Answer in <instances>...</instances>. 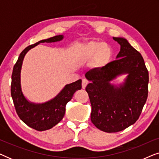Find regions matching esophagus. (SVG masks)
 Returning a JSON list of instances; mask_svg holds the SVG:
<instances>
[{
    "label": "esophagus",
    "instance_id": "obj_1",
    "mask_svg": "<svg viewBox=\"0 0 159 159\" xmlns=\"http://www.w3.org/2000/svg\"><path fill=\"white\" fill-rule=\"evenodd\" d=\"M88 84V80H86V79L82 80V88H83V89L85 88L86 86H87V84Z\"/></svg>",
    "mask_w": 159,
    "mask_h": 159
}]
</instances>
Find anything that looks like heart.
<instances>
[{
    "label": "heart",
    "mask_w": 159,
    "mask_h": 159,
    "mask_svg": "<svg viewBox=\"0 0 159 159\" xmlns=\"http://www.w3.org/2000/svg\"><path fill=\"white\" fill-rule=\"evenodd\" d=\"M113 51L111 46L104 42H90L82 47L77 54L80 61H87L95 57L98 66H102L109 61Z\"/></svg>",
    "instance_id": "heart-1"
}]
</instances>
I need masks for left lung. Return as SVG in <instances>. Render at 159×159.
<instances>
[{"mask_svg":"<svg viewBox=\"0 0 159 159\" xmlns=\"http://www.w3.org/2000/svg\"><path fill=\"white\" fill-rule=\"evenodd\" d=\"M120 45L116 60L85 74L90 83L85 90L92 106L90 119L106 132L124 130L138 120L148 93V71L143 56L128 41L113 38ZM128 75L119 87L110 82L121 74Z\"/></svg>","mask_w":159,"mask_h":159,"instance_id":"obj_1","label":"left lung"}]
</instances>
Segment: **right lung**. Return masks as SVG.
Listing matches in <instances>:
<instances>
[{"instance_id":"obj_1","label":"right lung","mask_w":159,"mask_h":159,"mask_svg":"<svg viewBox=\"0 0 159 159\" xmlns=\"http://www.w3.org/2000/svg\"><path fill=\"white\" fill-rule=\"evenodd\" d=\"M64 36L56 35L29 45L20 53L15 64L11 75V94L16 114L27 126L38 131H45L57 125L64 117L66 105L76 91L82 88V80L66 84L58 95L44 103H34L24 96L21 88L20 73L25 54L40 43H54L61 40Z\"/></svg>"}]
</instances>
